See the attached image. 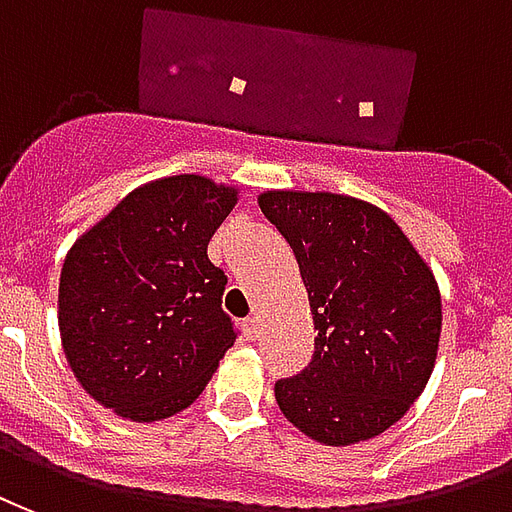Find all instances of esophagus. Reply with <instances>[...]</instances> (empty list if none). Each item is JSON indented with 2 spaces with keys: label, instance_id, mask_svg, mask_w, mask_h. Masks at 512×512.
<instances>
[{
  "label": "esophagus",
  "instance_id": "34e87169",
  "mask_svg": "<svg viewBox=\"0 0 512 512\" xmlns=\"http://www.w3.org/2000/svg\"><path fill=\"white\" fill-rule=\"evenodd\" d=\"M242 327H245V335H248V341H256V338H259V316H251V319H245V324H242Z\"/></svg>",
  "mask_w": 512,
  "mask_h": 512
}]
</instances>
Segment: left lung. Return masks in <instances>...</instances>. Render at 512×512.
<instances>
[{"mask_svg":"<svg viewBox=\"0 0 512 512\" xmlns=\"http://www.w3.org/2000/svg\"><path fill=\"white\" fill-rule=\"evenodd\" d=\"M264 218L292 245L316 352L275 384L283 417L327 447L395 425L434 374L442 294L431 264L371 201L330 190H264Z\"/></svg>","mask_w":512,"mask_h":512,"instance_id":"1","label":"left lung"}]
</instances>
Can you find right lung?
Segmentation results:
<instances>
[{
    "label": "right lung",
    "instance_id": "1",
    "mask_svg": "<svg viewBox=\"0 0 512 512\" xmlns=\"http://www.w3.org/2000/svg\"><path fill=\"white\" fill-rule=\"evenodd\" d=\"M237 201V185L204 174L160 177L73 242L59 275V338L100 406L155 423L210 384L237 335L207 245Z\"/></svg>",
    "mask_w": 512,
    "mask_h": 512
}]
</instances>
